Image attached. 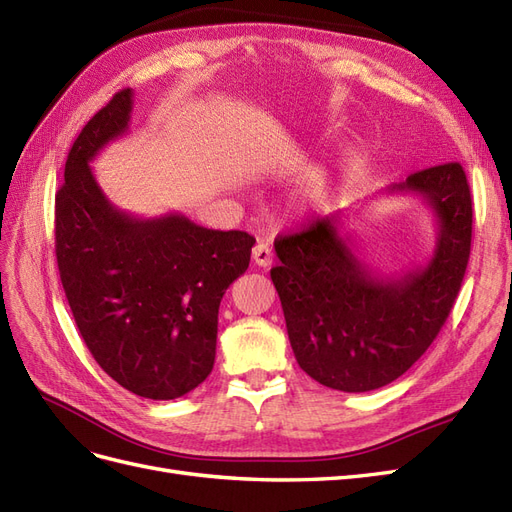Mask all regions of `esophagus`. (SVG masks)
Returning <instances> with one entry per match:
<instances>
[{
	"instance_id": "esophagus-1",
	"label": "esophagus",
	"mask_w": 512,
	"mask_h": 512,
	"mask_svg": "<svg viewBox=\"0 0 512 512\" xmlns=\"http://www.w3.org/2000/svg\"><path fill=\"white\" fill-rule=\"evenodd\" d=\"M253 261L257 263V266H261V268H268V266H272L274 253H272V249H270V244H266V242H257V244H255V249H253Z\"/></svg>"
}]
</instances>
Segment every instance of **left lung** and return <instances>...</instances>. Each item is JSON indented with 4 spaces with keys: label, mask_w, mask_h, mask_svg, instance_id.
Wrapping results in <instances>:
<instances>
[{
    "label": "left lung",
    "mask_w": 512,
    "mask_h": 512,
    "mask_svg": "<svg viewBox=\"0 0 512 512\" xmlns=\"http://www.w3.org/2000/svg\"><path fill=\"white\" fill-rule=\"evenodd\" d=\"M387 193H415L436 214L438 240L423 268L378 276L338 234V214L274 242L270 270L300 368L346 393L385 387L430 349L464 280L472 195L457 161L410 174Z\"/></svg>",
    "instance_id": "obj_1"
}]
</instances>
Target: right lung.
<instances>
[{
    "mask_svg": "<svg viewBox=\"0 0 512 512\" xmlns=\"http://www.w3.org/2000/svg\"><path fill=\"white\" fill-rule=\"evenodd\" d=\"M131 104L134 91H119L74 140L55 197V253L97 364L140 398L174 400L212 372L219 304L255 238L178 212L136 219L108 202L89 163L129 129Z\"/></svg>",
    "mask_w": 512,
    "mask_h": 512,
    "instance_id": "add662e5",
    "label": "right lung"
}]
</instances>
